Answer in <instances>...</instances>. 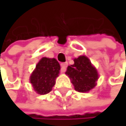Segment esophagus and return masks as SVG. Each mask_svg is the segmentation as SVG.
Returning <instances> with one entry per match:
<instances>
[{"label":"esophagus","mask_w":126,"mask_h":126,"mask_svg":"<svg viewBox=\"0 0 126 126\" xmlns=\"http://www.w3.org/2000/svg\"><path fill=\"white\" fill-rule=\"evenodd\" d=\"M67 63H62L61 64V71L62 72V73H64V72L66 71V68H67Z\"/></svg>","instance_id":"1"}]
</instances>
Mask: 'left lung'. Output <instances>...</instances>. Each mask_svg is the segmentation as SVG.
Instances as JSON below:
<instances>
[{
  "instance_id": "obj_1",
  "label": "left lung",
  "mask_w": 126,
  "mask_h": 126,
  "mask_svg": "<svg viewBox=\"0 0 126 126\" xmlns=\"http://www.w3.org/2000/svg\"><path fill=\"white\" fill-rule=\"evenodd\" d=\"M65 74L68 76L79 92H88L94 88L99 78L96 68L86 56H79L74 59V64L68 66Z\"/></svg>"
}]
</instances>
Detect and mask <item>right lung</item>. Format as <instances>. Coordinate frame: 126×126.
<instances>
[{
    "instance_id": "1",
    "label": "right lung",
    "mask_w": 126,
    "mask_h": 126,
    "mask_svg": "<svg viewBox=\"0 0 126 126\" xmlns=\"http://www.w3.org/2000/svg\"><path fill=\"white\" fill-rule=\"evenodd\" d=\"M60 69V64L55 58H42L30 77L34 90L39 95L49 93L55 84Z\"/></svg>"
}]
</instances>
